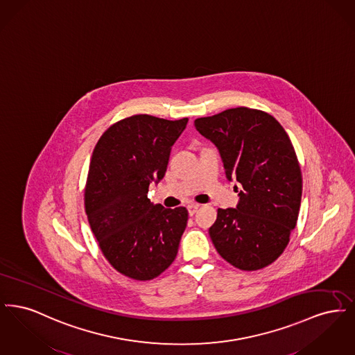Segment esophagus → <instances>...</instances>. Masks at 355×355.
<instances>
[{"mask_svg": "<svg viewBox=\"0 0 355 355\" xmlns=\"http://www.w3.org/2000/svg\"><path fill=\"white\" fill-rule=\"evenodd\" d=\"M198 209H200V205H198V203H191V205L187 206V211H189L190 216H194Z\"/></svg>", "mask_w": 355, "mask_h": 355, "instance_id": "1", "label": "esophagus"}]
</instances>
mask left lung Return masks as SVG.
<instances>
[{
    "instance_id": "1",
    "label": "left lung",
    "mask_w": 355,
    "mask_h": 355,
    "mask_svg": "<svg viewBox=\"0 0 355 355\" xmlns=\"http://www.w3.org/2000/svg\"><path fill=\"white\" fill-rule=\"evenodd\" d=\"M194 126L220 150L227 180L243 189L236 209H218L209 229L217 252L241 270L266 268L286 249L300 214L302 174L288 135L270 114L243 106Z\"/></svg>"
}]
</instances>
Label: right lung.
<instances>
[{"mask_svg":"<svg viewBox=\"0 0 355 355\" xmlns=\"http://www.w3.org/2000/svg\"><path fill=\"white\" fill-rule=\"evenodd\" d=\"M187 119L135 114L98 139L85 186V211L109 263L137 281L166 270L187 223L186 207L150 202L149 185L164 178L170 150Z\"/></svg>","mask_w":355,"mask_h":355,"instance_id":"obj_1","label":"right lung"}]
</instances>
